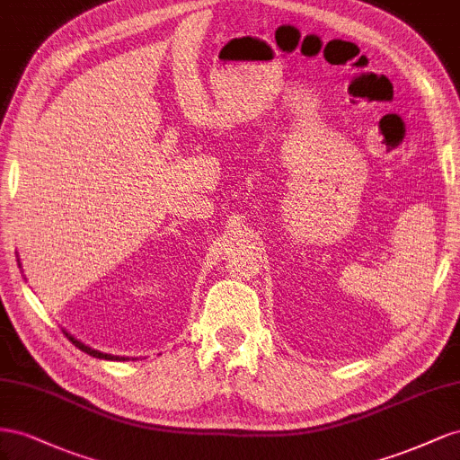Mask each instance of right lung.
Here are the masks:
<instances>
[{
	"label": "right lung",
	"instance_id": "obj_1",
	"mask_svg": "<svg viewBox=\"0 0 460 460\" xmlns=\"http://www.w3.org/2000/svg\"><path fill=\"white\" fill-rule=\"evenodd\" d=\"M63 333L67 335V339L71 341V343L75 345V347H78L81 349L83 352H86V354H90V357H94V358H103V360H128L127 357H113V354H108V352H100V350H94V349H90V347H86L84 343H81V341L78 339H75L71 333H67L63 330Z\"/></svg>",
	"mask_w": 460,
	"mask_h": 460
}]
</instances>
